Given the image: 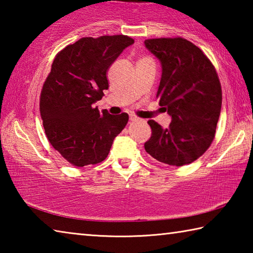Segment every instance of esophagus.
I'll return each mask as SVG.
<instances>
[{
	"instance_id": "obj_1",
	"label": "esophagus",
	"mask_w": 253,
	"mask_h": 253,
	"mask_svg": "<svg viewBox=\"0 0 253 253\" xmlns=\"http://www.w3.org/2000/svg\"><path fill=\"white\" fill-rule=\"evenodd\" d=\"M129 119H130V122H136V121H138V117H136L135 115H130L129 116Z\"/></svg>"
}]
</instances>
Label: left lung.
I'll use <instances>...</instances> for the list:
<instances>
[{
    "label": "left lung",
    "mask_w": 253,
    "mask_h": 253,
    "mask_svg": "<svg viewBox=\"0 0 253 253\" xmlns=\"http://www.w3.org/2000/svg\"><path fill=\"white\" fill-rule=\"evenodd\" d=\"M145 45L162 63L156 97L172 116L168 128L147 122L152 135L145 151L164 164H190L215 137L222 105L219 76L203 51L184 38L147 39Z\"/></svg>",
    "instance_id": "1"
}]
</instances>
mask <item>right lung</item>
Returning <instances> with one entry per match:
<instances>
[{"mask_svg": "<svg viewBox=\"0 0 253 253\" xmlns=\"http://www.w3.org/2000/svg\"><path fill=\"white\" fill-rule=\"evenodd\" d=\"M134 39L117 34L85 37L59 51L40 96L46 138L71 165L83 168L106 160L128 115H110L92 104L108 89L107 72Z\"/></svg>", "mask_w": 253, "mask_h": 253, "instance_id": "right-lung-1", "label": "right lung"}]
</instances>
